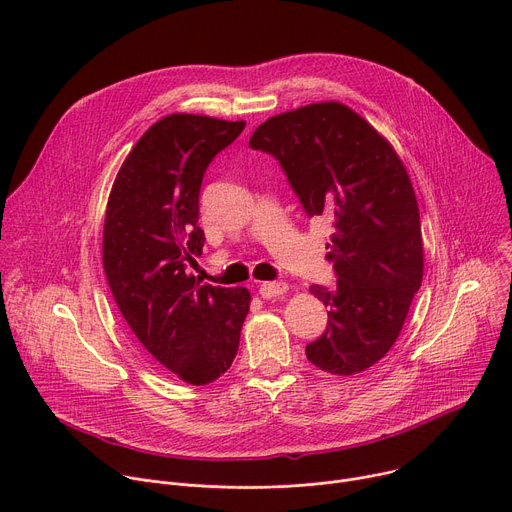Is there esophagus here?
Returning <instances> with one entry per match:
<instances>
[{
	"label": "esophagus",
	"instance_id": "1",
	"mask_svg": "<svg viewBox=\"0 0 512 512\" xmlns=\"http://www.w3.org/2000/svg\"><path fill=\"white\" fill-rule=\"evenodd\" d=\"M286 290H288V284H284V282H263V284L259 286V294H261L263 298L282 296V294H286Z\"/></svg>",
	"mask_w": 512,
	"mask_h": 512
}]
</instances>
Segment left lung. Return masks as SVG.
<instances>
[{"label": "left lung", "mask_w": 512, "mask_h": 512, "mask_svg": "<svg viewBox=\"0 0 512 512\" xmlns=\"http://www.w3.org/2000/svg\"><path fill=\"white\" fill-rule=\"evenodd\" d=\"M249 146L280 162L306 216L333 226L325 257L337 284L311 286L329 321L306 358L339 377L370 368L395 344L424 274L418 201L403 162L333 100L267 119Z\"/></svg>", "instance_id": "8db88e82"}]
</instances>
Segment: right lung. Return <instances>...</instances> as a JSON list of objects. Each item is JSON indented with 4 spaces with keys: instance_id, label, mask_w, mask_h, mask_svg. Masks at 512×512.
I'll return each instance as SVG.
<instances>
[{
    "instance_id": "obj_1",
    "label": "right lung",
    "mask_w": 512,
    "mask_h": 512,
    "mask_svg": "<svg viewBox=\"0 0 512 512\" xmlns=\"http://www.w3.org/2000/svg\"><path fill=\"white\" fill-rule=\"evenodd\" d=\"M245 121L175 113L156 121L133 146L113 183L102 267L140 346L189 385L224 374L249 313L247 288L199 284L187 261L201 255L197 226L206 168Z\"/></svg>"
}]
</instances>
